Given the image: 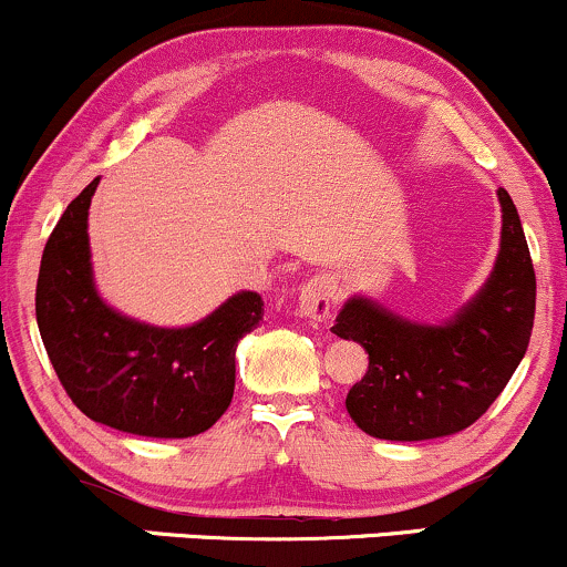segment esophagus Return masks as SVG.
<instances>
[{
    "instance_id": "1",
    "label": "esophagus",
    "mask_w": 567,
    "mask_h": 567,
    "mask_svg": "<svg viewBox=\"0 0 567 567\" xmlns=\"http://www.w3.org/2000/svg\"><path fill=\"white\" fill-rule=\"evenodd\" d=\"M336 285L328 277H311L298 292V315L311 322H328L333 317Z\"/></svg>"
}]
</instances>
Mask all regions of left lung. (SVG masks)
I'll list each match as a JSON object with an SVG mask.
<instances>
[{"mask_svg": "<svg viewBox=\"0 0 567 567\" xmlns=\"http://www.w3.org/2000/svg\"><path fill=\"white\" fill-rule=\"evenodd\" d=\"M498 202L496 264L451 320L413 322L362 296L338 311L333 333L368 351V373L349 389L347 410L370 437L419 442L472 426L528 351L536 271L517 207L504 188Z\"/></svg>", "mask_w": 567, "mask_h": 567, "instance_id": "8db88e82", "label": "left lung"}]
</instances>
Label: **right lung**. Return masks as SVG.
<instances>
[{"label":"right lung","mask_w":567,"mask_h":567,"mask_svg":"<svg viewBox=\"0 0 567 567\" xmlns=\"http://www.w3.org/2000/svg\"><path fill=\"white\" fill-rule=\"evenodd\" d=\"M97 181L71 202L44 245L39 336L87 419L138 437H194L229 408L237 343L264 320V301L252 290L234 292L186 328H157L112 309L90 261L87 213Z\"/></svg>","instance_id":"add662e5"}]
</instances>
